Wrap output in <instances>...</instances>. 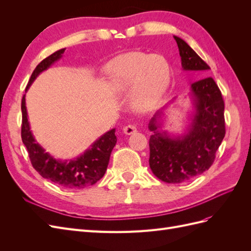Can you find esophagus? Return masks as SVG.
Returning a JSON list of instances; mask_svg holds the SVG:
<instances>
[{"mask_svg":"<svg viewBox=\"0 0 251 251\" xmlns=\"http://www.w3.org/2000/svg\"><path fill=\"white\" fill-rule=\"evenodd\" d=\"M136 131H137V127H136L134 125H127V126H126L124 127V133L126 135H132Z\"/></svg>","mask_w":251,"mask_h":251,"instance_id":"34e87169","label":"esophagus"}]
</instances>
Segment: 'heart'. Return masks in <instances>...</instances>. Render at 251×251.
Listing matches in <instances>:
<instances>
[{
  "label": "heart",
  "mask_w": 251,
  "mask_h": 251,
  "mask_svg": "<svg viewBox=\"0 0 251 251\" xmlns=\"http://www.w3.org/2000/svg\"><path fill=\"white\" fill-rule=\"evenodd\" d=\"M107 85L111 92L126 95L130 91L136 110H146L168 88L171 68L164 56L128 52L114 58L104 68Z\"/></svg>",
  "instance_id": "obj_1"
}]
</instances>
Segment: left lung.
<instances>
[{
    "label": "left lung",
    "mask_w": 251,
    "mask_h": 251,
    "mask_svg": "<svg viewBox=\"0 0 251 251\" xmlns=\"http://www.w3.org/2000/svg\"><path fill=\"white\" fill-rule=\"evenodd\" d=\"M176 40L181 65L184 71L205 76L209 66L178 36ZM191 96L195 114L187 132L177 137L159 131L158 111L149 124L153 135L150 138V168L155 176L166 183H181L207 171L216 158V151L225 136L224 100L212 77H203L192 83Z\"/></svg>",
    "instance_id": "1"
}]
</instances>
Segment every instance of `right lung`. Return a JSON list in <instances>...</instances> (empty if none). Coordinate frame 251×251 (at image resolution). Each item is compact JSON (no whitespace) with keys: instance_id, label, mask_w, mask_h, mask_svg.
<instances>
[{"instance_id":"add662e5","label":"right lung","mask_w":251,"mask_h":251,"mask_svg":"<svg viewBox=\"0 0 251 251\" xmlns=\"http://www.w3.org/2000/svg\"><path fill=\"white\" fill-rule=\"evenodd\" d=\"M65 49H60L51 55L43 59L36 66L31 74L27 91L39 74L47 70L48 68L62 57ZM22 140L27 148L30 161L34 170L45 179H48L55 184L65 188L78 189L95 184L100 180L107 171L111 151L115 147L117 138L115 128L100 136L85 153L76 159L70 161H60L53 158L50 154L37 143L30 131V126L27 117V109L25 95L22 98Z\"/></svg>"}]
</instances>
